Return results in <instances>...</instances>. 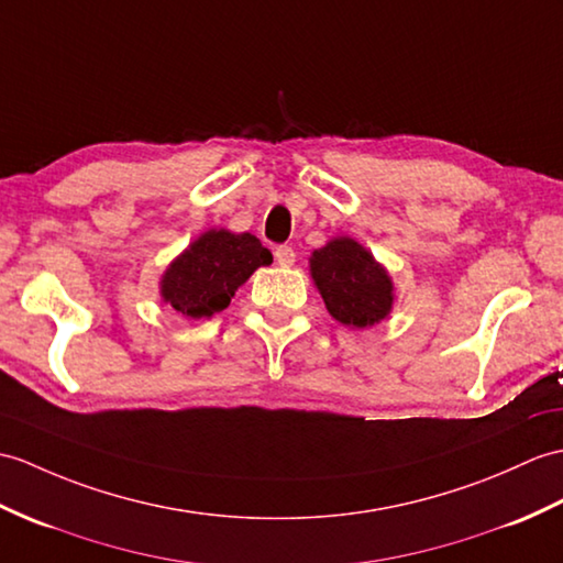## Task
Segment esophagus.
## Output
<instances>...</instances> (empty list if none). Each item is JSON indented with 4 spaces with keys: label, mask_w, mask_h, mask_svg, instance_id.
<instances>
[{
    "label": "esophagus",
    "mask_w": 563,
    "mask_h": 563,
    "mask_svg": "<svg viewBox=\"0 0 563 563\" xmlns=\"http://www.w3.org/2000/svg\"><path fill=\"white\" fill-rule=\"evenodd\" d=\"M295 250H292V246H287V244H280L278 246V250H276V261H278V264L280 266H292L295 264Z\"/></svg>",
    "instance_id": "1"
}]
</instances>
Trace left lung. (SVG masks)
Listing matches in <instances>:
<instances>
[{"instance_id": "obj_1", "label": "left lung", "mask_w": 563, "mask_h": 563, "mask_svg": "<svg viewBox=\"0 0 563 563\" xmlns=\"http://www.w3.org/2000/svg\"><path fill=\"white\" fill-rule=\"evenodd\" d=\"M311 278L335 321L352 329H367L388 317L394 285L362 244L338 238L309 258Z\"/></svg>"}]
</instances>
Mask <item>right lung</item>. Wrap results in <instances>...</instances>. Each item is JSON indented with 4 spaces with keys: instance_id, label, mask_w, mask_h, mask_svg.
I'll return each mask as SVG.
<instances>
[{
    "instance_id": "obj_1",
    "label": "right lung",
    "mask_w": 563,
    "mask_h": 563,
    "mask_svg": "<svg viewBox=\"0 0 563 563\" xmlns=\"http://www.w3.org/2000/svg\"><path fill=\"white\" fill-rule=\"evenodd\" d=\"M271 261V252L254 234L211 230L169 264L161 283L163 299L189 319L213 317L258 266Z\"/></svg>"
}]
</instances>
